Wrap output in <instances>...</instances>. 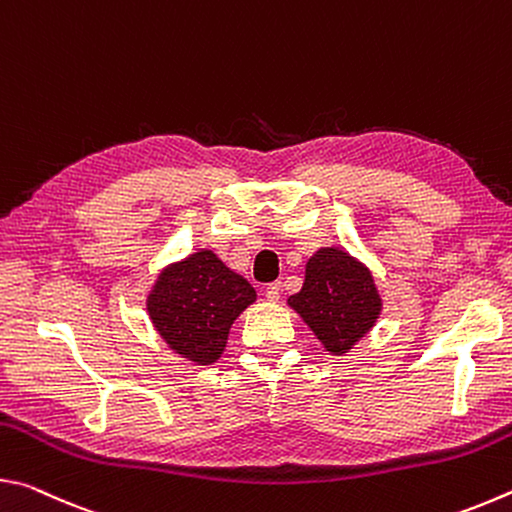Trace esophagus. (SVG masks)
<instances>
[{
    "label": "esophagus",
    "instance_id": "esophagus-1",
    "mask_svg": "<svg viewBox=\"0 0 512 512\" xmlns=\"http://www.w3.org/2000/svg\"><path fill=\"white\" fill-rule=\"evenodd\" d=\"M280 293H282V282H271L268 287L264 289V296L271 300V302H277L280 300Z\"/></svg>",
    "mask_w": 512,
    "mask_h": 512
}]
</instances>
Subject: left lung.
Instances as JSON below:
<instances>
[{
	"label": "left lung",
	"instance_id": "obj_1",
	"mask_svg": "<svg viewBox=\"0 0 512 512\" xmlns=\"http://www.w3.org/2000/svg\"><path fill=\"white\" fill-rule=\"evenodd\" d=\"M289 305L329 352L343 354L375 323L381 300L366 266L339 248H323L307 262L305 284Z\"/></svg>",
	"mask_w": 512,
	"mask_h": 512
}]
</instances>
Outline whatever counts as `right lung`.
Returning <instances> with one entry per match:
<instances>
[{
  "label": "right lung",
  "mask_w": 512,
  "mask_h": 512,
  "mask_svg": "<svg viewBox=\"0 0 512 512\" xmlns=\"http://www.w3.org/2000/svg\"><path fill=\"white\" fill-rule=\"evenodd\" d=\"M250 302H255V289L244 277L212 250H201L160 275L149 314L171 350L205 366L221 357L232 320Z\"/></svg>",
  "instance_id": "add662e5"
}]
</instances>
